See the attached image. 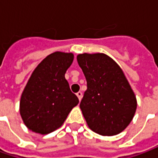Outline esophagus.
I'll use <instances>...</instances> for the list:
<instances>
[{"label":"esophagus","instance_id":"obj_1","mask_svg":"<svg viewBox=\"0 0 158 158\" xmlns=\"http://www.w3.org/2000/svg\"><path fill=\"white\" fill-rule=\"evenodd\" d=\"M76 96L78 97V98H79V100H81L82 98V93L81 92V91H78L77 93H76Z\"/></svg>","mask_w":158,"mask_h":158}]
</instances>
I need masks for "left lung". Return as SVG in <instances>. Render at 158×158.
I'll return each mask as SVG.
<instances>
[{"label":"left lung","mask_w":158,"mask_h":158,"mask_svg":"<svg viewBox=\"0 0 158 158\" xmlns=\"http://www.w3.org/2000/svg\"><path fill=\"white\" fill-rule=\"evenodd\" d=\"M77 61L87 81L80 108L88 127L105 136L118 135L130 124L137 101L120 67L105 53H81Z\"/></svg>","instance_id":"left-lung-1"}]
</instances>
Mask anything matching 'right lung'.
Instances as JSON below:
<instances>
[{
	"mask_svg": "<svg viewBox=\"0 0 158 158\" xmlns=\"http://www.w3.org/2000/svg\"><path fill=\"white\" fill-rule=\"evenodd\" d=\"M74 60L72 52H54L34 69L20 99V115L28 129L47 135L60 127L78 98L65 74Z\"/></svg>",
	"mask_w": 158,
	"mask_h": 158,
	"instance_id": "right-lung-1",
	"label": "right lung"
}]
</instances>
